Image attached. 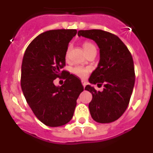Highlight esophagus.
I'll use <instances>...</instances> for the list:
<instances>
[{
    "mask_svg": "<svg viewBox=\"0 0 153 153\" xmlns=\"http://www.w3.org/2000/svg\"><path fill=\"white\" fill-rule=\"evenodd\" d=\"M81 82H82V84H83V87H84V88H85V86H86V82L85 80H82V81H81Z\"/></svg>",
    "mask_w": 153,
    "mask_h": 153,
    "instance_id": "obj_1",
    "label": "esophagus"
}]
</instances>
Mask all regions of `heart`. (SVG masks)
Returning <instances> with one entry per match:
<instances>
[{"mask_svg": "<svg viewBox=\"0 0 153 153\" xmlns=\"http://www.w3.org/2000/svg\"><path fill=\"white\" fill-rule=\"evenodd\" d=\"M83 50H84L85 53H87L88 51H90V50L92 49H95L96 47L95 46L93 45L92 43L89 41H85L84 43L83 44ZM70 47H69L67 48V55L68 54L69 51H70ZM72 72L74 73L75 75H76L77 76L80 78H84L86 77V76L88 75V73H89V70L87 68H85V67H76L74 68H73L72 70Z\"/></svg>", "mask_w": 153, "mask_h": 153, "instance_id": "b5f03b06", "label": "heart"}]
</instances>
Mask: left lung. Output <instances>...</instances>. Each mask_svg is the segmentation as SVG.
Instances as JSON below:
<instances>
[{
  "label": "left lung",
  "mask_w": 153,
  "mask_h": 153,
  "mask_svg": "<svg viewBox=\"0 0 153 153\" xmlns=\"http://www.w3.org/2000/svg\"><path fill=\"white\" fill-rule=\"evenodd\" d=\"M78 36L94 40L100 48V60L89 81L103 85L102 92L87 85L85 90L92 93L89 103L92 118L100 123L118 120L129 105L135 84L132 56L123 42L117 35L102 30L78 31Z\"/></svg>",
  "instance_id": "8db88e82"
}]
</instances>
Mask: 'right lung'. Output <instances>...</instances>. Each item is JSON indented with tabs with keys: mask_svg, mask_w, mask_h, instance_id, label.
<instances>
[{
	"mask_svg": "<svg viewBox=\"0 0 153 153\" xmlns=\"http://www.w3.org/2000/svg\"><path fill=\"white\" fill-rule=\"evenodd\" d=\"M76 33L75 29H60L40 33L28 45L23 57V93L36 118L48 126L70 122L76 100L83 91L77 76L62 70L68 44ZM56 78L65 79L61 87L54 85Z\"/></svg>",
	"mask_w": 153,
	"mask_h": 153,
	"instance_id": "obj_1",
	"label": "right lung"
}]
</instances>
